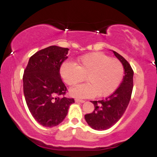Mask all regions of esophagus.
I'll return each mask as SVG.
<instances>
[{"instance_id": "1", "label": "esophagus", "mask_w": 157, "mask_h": 157, "mask_svg": "<svg viewBox=\"0 0 157 157\" xmlns=\"http://www.w3.org/2000/svg\"><path fill=\"white\" fill-rule=\"evenodd\" d=\"M75 102H81V103H83V102H85V100H79V99H76V100H75Z\"/></svg>"}]
</instances>
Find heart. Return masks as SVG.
Listing matches in <instances>:
<instances>
[{
    "mask_svg": "<svg viewBox=\"0 0 157 157\" xmlns=\"http://www.w3.org/2000/svg\"><path fill=\"white\" fill-rule=\"evenodd\" d=\"M123 65L102 52H91L79 57L77 66L66 61L61 65L60 74L66 84L74 86L83 80L89 82L70 89V94L77 98H89L97 94L106 97L114 92L124 77Z\"/></svg>",
    "mask_w": 157,
    "mask_h": 157,
    "instance_id": "1",
    "label": "heart"
}]
</instances>
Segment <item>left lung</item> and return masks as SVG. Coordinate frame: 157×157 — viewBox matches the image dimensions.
<instances>
[{
  "label": "left lung",
  "mask_w": 157,
  "mask_h": 157,
  "mask_svg": "<svg viewBox=\"0 0 157 157\" xmlns=\"http://www.w3.org/2000/svg\"><path fill=\"white\" fill-rule=\"evenodd\" d=\"M113 52L123 65L125 75L120 87L112 94L104 100L91 101L94 105V110L85 115V119L90 127L97 131L107 130L120 120L128 105L132 94L134 71L122 56Z\"/></svg>",
  "instance_id": "obj_1"
}]
</instances>
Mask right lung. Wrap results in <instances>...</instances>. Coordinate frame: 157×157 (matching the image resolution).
Masks as SVG:
<instances>
[{
    "label": "right lung",
    "instance_id": "1",
    "mask_svg": "<svg viewBox=\"0 0 157 157\" xmlns=\"http://www.w3.org/2000/svg\"><path fill=\"white\" fill-rule=\"evenodd\" d=\"M68 48L52 46L29 58L23 77V93L33 117L41 125L52 128L63 122L72 98L62 97L66 89L60 75Z\"/></svg>",
    "mask_w": 157,
    "mask_h": 157
}]
</instances>
